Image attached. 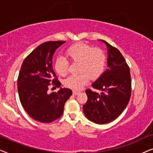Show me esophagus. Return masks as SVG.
<instances>
[{"label": "esophagus", "mask_w": 153, "mask_h": 153, "mask_svg": "<svg viewBox=\"0 0 153 153\" xmlns=\"http://www.w3.org/2000/svg\"><path fill=\"white\" fill-rule=\"evenodd\" d=\"M79 93H80V91H73V95H78Z\"/></svg>", "instance_id": "esophagus-1"}]
</instances>
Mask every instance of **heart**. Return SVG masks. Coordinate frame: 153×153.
Listing matches in <instances>:
<instances>
[{"mask_svg":"<svg viewBox=\"0 0 153 153\" xmlns=\"http://www.w3.org/2000/svg\"><path fill=\"white\" fill-rule=\"evenodd\" d=\"M66 54L73 63H78V71L80 72L64 80V85L69 89L80 90L88 82L89 77L96 80L104 71L106 56L101 49L94 48L85 42H78L68 48ZM68 67L69 62L66 57H56L54 68L59 75L64 76L68 72Z\"/></svg>","mask_w":153,"mask_h":153,"instance_id":"b5f03b06","label":"heart"}]
</instances>
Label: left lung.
Returning <instances> with one entry per match:
<instances>
[{
	"label": "left lung",
	"mask_w": 153,
	"mask_h": 153,
	"mask_svg": "<svg viewBox=\"0 0 153 153\" xmlns=\"http://www.w3.org/2000/svg\"><path fill=\"white\" fill-rule=\"evenodd\" d=\"M101 41L108 48V68L91 87L102 92L87 89V101L83 105L87 119L99 125L111 123L119 117L127 107L131 93L129 67L123 54L106 41Z\"/></svg>",
	"instance_id": "left-lung-1"
}]
</instances>
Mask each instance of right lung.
Masks as SVG:
<instances>
[{
    "mask_svg": "<svg viewBox=\"0 0 153 153\" xmlns=\"http://www.w3.org/2000/svg\"><path fill=\"white\" fill-rule=\"evenodd\" d=\"M64 42L49 41L38 46L24 59L18 76V93L22 106L33 119L43 123L59 118L65 103L72 95V91L66 88L48 93L51 82L56 87L61 86L52 68V57Z\"/></svg>",
    "mask_w": 153,
    "mask_h": 153,
    "instance_id": "obj_1",
    "label": "right lung"
}]
</instances>
